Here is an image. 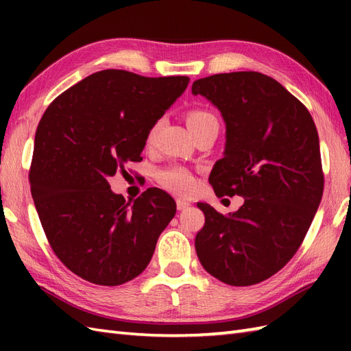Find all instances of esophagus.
Listing matches in <instances>:
<instances>
[{"mask_svg":"<svg viewBox=\"0 0 351 351\" xmlns=\"http://www.w3.org/2000/svg\"><path fill=\"white\" fill-rule=\"evenodd\" d=\"M190 206V204L189 202H185V200H181V199H178L176 200V208L180 211H184V210H187V208Z\"/></svg>","mask_w":351,"mask_h":351,"instance_id":"esophagus-1","label":"esophagus"}]
</instances>
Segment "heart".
<instances>
[{
  "label": "heart",
  "instance_id": "obj_1",
  "mask_svg": "<svg viewBox=\"0 0 351 351\" xmlns=\"http://www.w3.org/2000/svg\"><path fill=\"white\" fill-rule=\"evenodd\" d=\"M160 123H161L160 121H156L151 126V130H149L147 132L149 143L154 141L156 131L160 128ZM187 123L193 134L202 131L208 128V126H219L217 117H215L211 111H208L205 108L190 110L187 113ZM156 181H158L161 187L181 196L189 195V193L195 189V176H193V173L189 169L178 166V164L160 169L156 171Z\"/></svg>",
  "mask_w": 351,
  "mask_h": 351
}]
</instances>
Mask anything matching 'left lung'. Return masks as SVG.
<instances>
[{
	"mask_svg": "<svg viewBox=\"0 0 351 351\" xmlns=\"http://www.w3.org/2000/svg\"><path fill=\"white\" fill-rule=\"evenodd\" d=\"M221 111L225 156L210 184L219 197L244 204L223 215L199 202L205 225L195 240L200 264L232 287H250L282 270L299 250L322 202L324 173L308 108L264 73H217L193 83Z\"/></svg>",
	"mask_w": 351,
	"mask_h": 351,
	"instance_id": "obj_1",
	"label": "left lung"
}]
</instances>
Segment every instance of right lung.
Returning a JSON list of instances; mask_svg holds the SVG:
<instances>
[{
    "instance_id": "right-lung-1",
    "label": "right lung",
    "mask_w": 351,
    "mask_h": 351,
    "mask_svg": "<svg viewBox=\"0 0 351 351\" xmlns=\"http://www.w3.org/2000/svg\"><path fill=\"white\" fill-rule=\"evenodd\" d=\"M189 77L92 73L49 104L36 130L28 180L52 252L81 279L104 287L145 270L176 213L147 189L132 204L108 178L141 160L151 126L184 93Z\"/></svg>"
}]
</instances>
